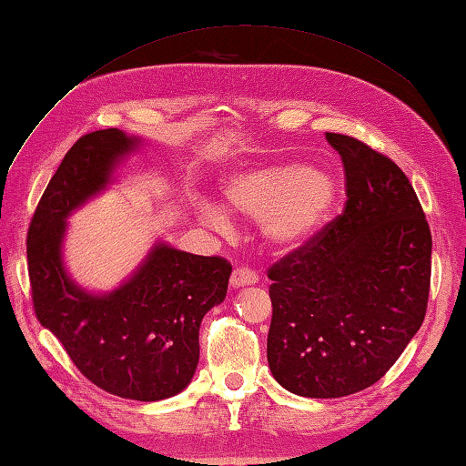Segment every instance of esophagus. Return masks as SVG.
<instances>
[{
	"label": "esophagus",
	"instance_id": "esophagus-1",
	"mask_svg": "<svg viewBox=\"0 0 466 466\" xmlns=\"http://www.w3.org/2000/svg\"><path fill=\"white\" fill-rule=\"evenodd\" d=\"M258 282V272L248 268V266H238L232 272V286H248Z\"/></svg>",
	"mask_w": 466,
	"mask_h": 466
}]
</instances>
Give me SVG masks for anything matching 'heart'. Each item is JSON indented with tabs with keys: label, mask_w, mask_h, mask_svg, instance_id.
<instances>
[{
	"label": "heart",
	"mask_w": 466,
	"mask_h": 466,
	"mask_svg": "<svg viewBox=\"0 0 466 466\" xmlns=\"http://www.w3.org/2000/svg\"><path fill=\"white\" fill-rule=\"evenodd\" d=\"M224 194L236 212L260 220L266 240L290 248L309 240L330 214L336 184L304 164H262L232 174ZM204 218L216 228L228 222L216 206H208Z\"/></svg>",
	"instance_id": "1"
}]
</instances>
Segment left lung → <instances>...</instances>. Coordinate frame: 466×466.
<instances>
[{
  "mask_svg": "<svg viewBox=\"0 0 466 466\" xmlns=\"http://www.w3.org/2000/svg\"><path fill=\"white\" fill-rule=\"evenodd\" d=\"M326 142L344 166V210L266 272L270 370L309 399L380 380L420 329L431 290V228L409 177L352 136Z\"/></svg>",
  "mask_w": 466,
  "mask_h": 466,
  "instance_id": "left-lung-1",
  "label": "left lung"
}]
</instances>
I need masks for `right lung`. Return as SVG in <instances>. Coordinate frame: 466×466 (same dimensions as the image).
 <instances>
[{"label": "right lung", "mask_w": 466, "mask_h": 466, "mask_svg": "<svg viewBox=\"0 0 466 466\" xmlns=\"http://www.w3.org/2000/svg\"><path fill=\"white\" fill-rule=\"evenodd\" d=\"M136 140L110 127L82 136L66 154L27 228V272L39 324L97 389L120 399L162 400L184 390L200 356L198 330L220 304L232 264L157 244L120 289L92 296L64 272L66 218L102 190Z\"/></svg>", "instance_id": "1"}]
</instances>
